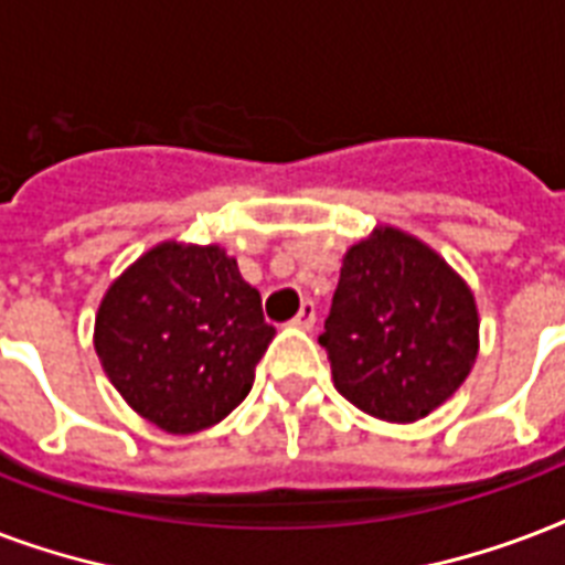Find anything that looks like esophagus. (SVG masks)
I'll return each mask as SVG.
<instances>
[{
  "instance_id": "1",
  "label": "esophagus",
  "mask_w": 565,
  "mask_h": 565,
  "mask_svg": "<svg viewBox=\"0 0 565 565\" xmlns=\"http://www.w3.org/2000/svg\"><path fill=\"white\" fill-rule=\"evenodd\" d=\"M297 327V330H312L315 327V303L312 300H303V306H300V312L295 315V321H291Z\"/></svg>"
}]
</instances>
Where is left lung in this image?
<instances>
[{"instance_id": "left-lung-1", "label": "left lung", "mask_w": 565, "mask_h": 565, "mask_svg": "<svg viewBox=\"0 0 565 565\" xmlns=\"http://www.w3.org/2000/svg\"><path fill=\"white\" fill-rule=\"evenodd\" d=\"M478 306L439 253L395 226L344 253L318 342L362 413L409 424L445 404L478 356Z\"/></svg>"}]
</instances>
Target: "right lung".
<instances>
[{"mask_svg":"<svg viewBox=\"0 0 565 565\" xmlns=\"http://www.w3.org/2000/svg\"><path fill=\"white\" fill-rule=\"evenodd\" d=\"M274 335L226 250L164 242L105 291L94 348L126 404L182 436L242 404Z\"/></svg>","mask_w":565,"mask_h":565,"instance_id":"add662e5","label":"right lung"}]
</instances>
